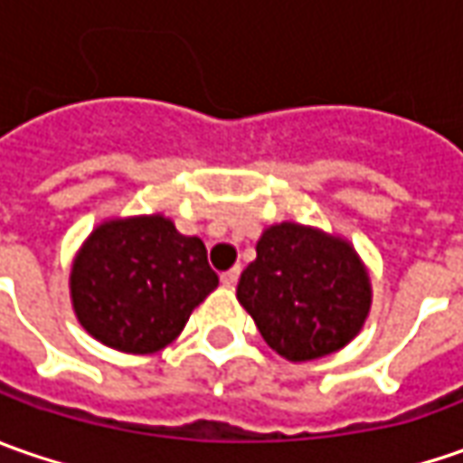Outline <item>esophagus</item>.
Returning a JSON list of instances; mask_svg holds the SVG:
<instances>
[{"label":"esophagus","instance_id":"1","mask_svg":"<svg viewBox=\"0 0 463 463\" xmlns=\"http://www.w3.org/2000/svg\"><path fill=\"white\" fill-rule=\"evenodd\" d=\"M240 268H232V270H226V273H223L222 276V283L223 286H229V288H232V286H237V280H240Z\"/></svg>","mask_w":463,"mask_h":463}]
</instances>
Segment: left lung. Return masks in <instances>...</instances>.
<instances>
[{"instance_id": "left-lung-1", "label": "left lung", "mask_w": 463, "mask_h": 463, "mask_svg": "<svg viewBox=\"0 0 463 463\" xmlns=\"http://www.w3.org/2000/svg\"><path fill=\"white\" fill-rule=\"evenodd\" d=\"M237 298L278 355L307 364L343 350L364 329L373 291L350 241L280 222L262 232Z\"/></svg>"}]
</instances>
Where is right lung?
Instances as JSON below:
<instances>
[{"instance_id":"right-lung-1","label":"right lung","mask_w":463,"mask_h":463,"mask_svg":"<svg viewBox=\"0 0 463 463\" xmlns=\"http://www.w3.org/2000/svg\"><path fill=\"white\" fill-rule=\"evenodd\" d=\"M216 286L203 241L180 234L162 213L98 223L69 276L81 327L131 355L167 347Z\"/></svg>"}]
</instances>
